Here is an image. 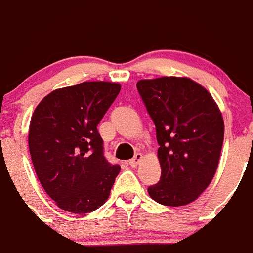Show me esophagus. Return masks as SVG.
Listing matches in <instances>:
<instances>
[{
	"label": "esophagus",
	"instance_id": "obj_1",
	"mask_svg": "<svg viewBox=\"0 0 253 253\" xmlns=\"http://www.w3.org/2000/svg\"><path fill=\"white\" fill-rule=\"evenodd\" d=\"M142 153H135L134 154V157L131 158L130 161H129V165H130L131 167H135L138 165V163L140 162V160H142Z\"/></svg>",
	"mask_w": 253,
	"mask_h": 253
}]
</instances>
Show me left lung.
<instances>
[{"instance_id":"1","label":"left lung","mask_w":253,"mask_h":253,"mask_svg":"<svg viewBox=\"0 0 253 253\" xmlns=\"http://www.w3.org/2000/svg\"><path fill=\"white\" fill-rule=\"evenodd\" d=\"M138 92L156 125L161 178L148 187L154 202H194L215 175L224 138L218 105L204 87L185 77L142 80Z\"/></svg>"}]
</instances>
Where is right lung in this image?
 <instances>
[{
    "mask_svg": "<svg viewBox=\"0 0 253 253\" xmlns=\"http://www.w3.org/2000/svg\"><path fill=\"white\" fill-rule=\"evenodd\" d=\"M119 92V84L82 82L49 93L31 116V161L60 209L86 214L109 198L120 166L105 158L97 125Z\"/></svg>",
    "mask_w": 253,
    "mask_h": 253,
    "instance_id": "1",
    "label": "right lung"
}]
</instances>
